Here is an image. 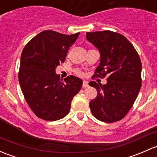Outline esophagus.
<instances>
[{
	"label": "esophagus",
	"instance_id": "esophagus-1",
	"mask_svg": "<svg viewBox=\"0 0 157 157\" xmlns=\"http://www.w3.org/2000/svg\"><path fill=\"white\" fill-rule=\"evenodd\" d=\"M88 86H89L88 82L86 81V80H83V88H86V87H88Z\"/></svg>",
	"mask_w": 157,
	"mask_h": 157
}]
</instances>
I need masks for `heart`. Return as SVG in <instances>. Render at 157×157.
<instances>
[{"label": "heart", "instance_id": "obj_1", "mask_svg": "<svg viewBox=\"0 0 157 157\" xmlns=\"http://www.w3.org/2000/svg\"><path fill=\"white\" fill-rule=\"evenodd\" d=\"M74 73H75L76 74H77V75H79V76H82L83 75V72H82V71H80V69H78V68H77V69H75V70H74Z\"/></svg>", "mask_w": 157, "mask_h": 157}]
</instances>
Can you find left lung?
<instances>
[{"instance_id":"obj_1","label":"left lung","mask_w":157,"mask_h":157,"mask_svg":"<svg viewBox=\"0 0 157 157\" xmlns=\"http://www.w3.org/2000/svg\"><path fill=\"white\" fill-rule=\"evenodd\" d=\"M86 39L99 50L101 60L94 76L107 77L101 85L91 81L97 96L90 101L92 113L105 123L119 121L132 107L141 86V62L126 37L111 31L87 32Z\"/></svg>"}]
</instances>
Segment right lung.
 I'll return each mask as SVG.
<instances>
[{"label": "right lung", "mask_w": 157, "mask_h": 157, "mask_svg": "<svg viewBox=\"0 0 157 157\" xmlns=\"http://www.w3.org/2000/svg\"><path fill=\"white\" fill-rule=\"evenodd\" d=\"M80 32L67 35L46 30L28 43L21 55L19 81L26 102L37 117L55 121L68 113L81 89V79L70 75L62 81L56 68L65 60Z\"/></svg>", "instance_id": "right-lung-1"}]
</instances>
